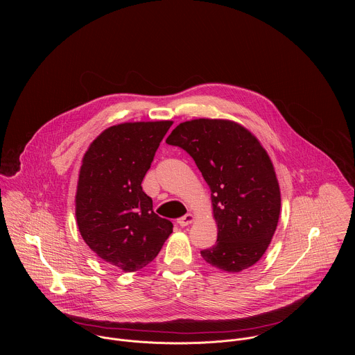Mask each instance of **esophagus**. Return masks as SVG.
<instances>
[{
  "label": "esophagus",
  "instance_id": "esophagus-1",
  "mask_svg": "<svg viewBox=\"0 0 355 355\" xmlns=\"http://www.w3.org/2000/svg\"><path fill=\"white\" fill-rule=\"evenodd\" d=\"M193 221H194V216H193L191 213H187L186 216H183V217H180V218L178 220V224H179L180 227H187V225H190Z\"/></svg>",
  "mask_w": 355,
  "mask_h": 355
}]
</instances>
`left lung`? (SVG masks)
Returning <instances> with one entry per match:
<instances>
[{
    "mask_svg": "<svg viewBox=\"0 0 355 355\" xmlns=\"http://www.w3.org/2000/svg\"><path fill=\"white\" fill-rule=\"evenodd\" d=\"M168 145L189 153L210 189L217 243L201 252L211 266L238 273L265 254L282 207L273 162L252 131L227 119L180 123Z\"/></svg>",
    "mask_w": 355,
    "mask_h": 355,
    "instance_id": "8db88e82",
    "label": "left lung"
}]
</instances>
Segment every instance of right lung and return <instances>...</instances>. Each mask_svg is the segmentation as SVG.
Here are the masks:
<instances>
[{"mask_svg": "<svg viewBox=\"0 0 355 355\" xmlns=\"http://www.w3.org/2000/svg\"><path fill=\"white\" fill-rule=\"evenodd\" d=\"M171 120L121 123L103 130L82 158L75 214L86 245L123 272L145 268L172 234L153 211L142 180Z\"/></svg>", "mask_w": 355, "mask_h": 355, "instance_id": "obj_1", "label": "right lung"}]
</instances>
